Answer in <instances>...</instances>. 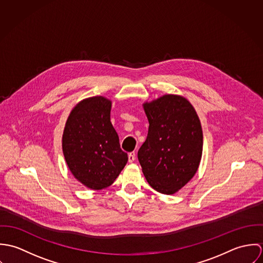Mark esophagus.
<instances>
[{"instance_id": "1", "label": "esophagus", "mask_w": 263, "mask_h": 263, "mask_svg": "<svg viewBox=\"0 0 263 263\" xmlns=\"http://www.w3.org/2000/svg\"><path fill=\"white\" fill-rule=\"evenodd\" d=\"M135 160H136V153H135V152L129 153V154H128V162H129V163H133Z\"/></svg>"}]
</instances>
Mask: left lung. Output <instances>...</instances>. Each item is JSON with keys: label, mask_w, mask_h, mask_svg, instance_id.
I'll use <instances>...</instances> for the list:
<instances>
[{"label": "left lung", "mask_w": 263, "mask_h": 263, "mask_svg": "<svg viewBox=\"0 0 263 263\" xmlns=\"http://www.w3.org/2000/svg\"><path fill=\"white\" fill-rule=\"evenodd\" d=\"M143 107L149 130L138 152L142 171L156 191L174 194L199 167L203 145L199 117L185 97L175 94L147 101Z\"/></svg>", "instance_id": "1"}]
</instances>
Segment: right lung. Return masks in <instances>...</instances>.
Instances as JSON below:
<instances>
[{"instance_id": "1", "label": "right lung", "mask_w": 263, "mask_h": 263, "mask_svg": "<svg viewBox=\"0 0 263 263\" xmlns=\"http://www.w3.org/2000/svg\"><path fill=\"white\" fill-rule=\"evenodd\" d=\"M111 100L94 96L81 100L70 113L62 140L67 165L86 187L101 190L115 181L127 163L110 121Z\"/></svg>"}]
</instances>
